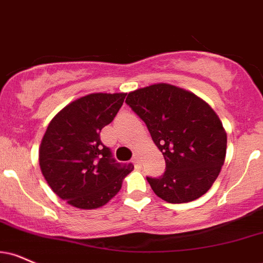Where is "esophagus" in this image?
Segmentation results:
<instances>
[{
  "mask_svg": "<svg viewBox=\"0 0 263 263\" xmlns=\"http://www.w3.org/2000/svg\"><path fill=\"white\" fill-rule=\"evenodd\" d=\"M132 163H134L135 165L138 166V164H140V159H138L137 156H134V158H132Z\"/></svg>",
  "mask_w": 263,
  "mask_h": 263,
  "instance_id": "1",
  "label": "esophagus"
}]
</instances>
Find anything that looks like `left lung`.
I'll use <instances>...</instances> for the list:
<instances>
[{
  "mask_svg": "<svg viewBox=\"0 0 263 263\" xmlns=\"http://www.w3.org/2000/svg\"><path fill=\"white\" fill-rule=\"evenodd\" d=\"M126 104L145 123L165 159L162 176H147L154 194L169 203L204 195L227 153V134L213 109L195 94L165 83L131 91Z\"/></svg>",
  "mask_w": 263,
  "mask_h": 263,
  "instance_id": "left-lung-1",
  "label": "left lung"
}]
</instances>
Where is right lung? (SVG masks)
I'll return each instance as SVG.
<instances>
[{"instance_id": "1", "label": "right lung", "mask_w": 263, "mask_h": 263, "mask_svg": "<svg viewBox=\"0 0 263 263\" xmlns=\"http://www.w3.org/2000/svg\"><path fill=\"white\" fill-rule=\"evenodd\" d=\"M125 93H94L65 106L51 120L41 141L39 163L44 178L63 201L81 210L107 203L134 169L118 163L103 144L100 131L112 121Z\"/></svg>"}]
</instances>
